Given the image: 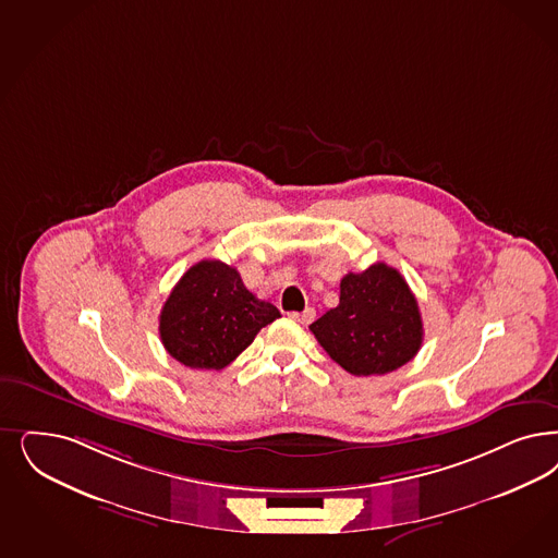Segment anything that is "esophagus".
<instances>
[{
    "label": "esophagus",
    "instance_id": "1",
    "mask_svg": "<svg viewBox=\"0 0 558 558\" xmlns=\"http://www.w3.org/2000/svg\"><path fill=\"white\" fill-rule=\"evenodd\" d=\"M313 317H315V308L307 307L303 313H290V319H294V322H299V324H303V326H307L313 322Z\"/></svg>",
    "mask_w": 558,
    "mask_h": 558
}]
</instances>
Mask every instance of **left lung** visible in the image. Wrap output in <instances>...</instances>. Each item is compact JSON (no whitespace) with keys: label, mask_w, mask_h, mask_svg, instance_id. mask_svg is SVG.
<instances>
[{"label":"left lung","mask_w":558,"mask_h":558,"mask_svg":"<svg viewBox=\"0 0 558 558\" xmlns=\"http://www.w3.org/2000/svg\"><path fill=\"white\" fill-rule=\"evenodd\" d=\"M308 329L348 373L385 375L416 356L423 317L404 276L384 262L340 282V303Z\"/></svg>","instance_id":"left-lung-1"}]
</instances>
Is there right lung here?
I'll list each match as a JSON object with an SVG mask.
<instances>
[{
  "mask_svg": "<svg viewBox=\"0 0 558 558\" xmlns=\"http://www.w3.org/2000/svg\"><path fill=\"white\" fill-rule=\"evenodd\" d=\"M278 317L280 311L250 292L236 269L204 259L174 284L160 311L158 331L181 365L220 371Z\"/></svg>",
  "mask_w": 558,
  "mask_h": 558,
  "instance_id": "add662e5",
  "label": "right lung"
}]
</instances>
